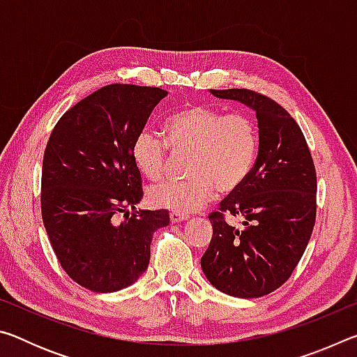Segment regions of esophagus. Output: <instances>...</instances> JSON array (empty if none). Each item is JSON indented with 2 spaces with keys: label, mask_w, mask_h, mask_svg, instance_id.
Returning a JSON list of instances; mask_svg holds the SVG:
<instances>
[{
  "label": "esophagus",
  "mask_w": 357,
  "mask_h": 357,
  "mask_svg": "<svg viewBox=\"0 0 357 357\" xmlns=\"http://www.w3.org/2000/svg\"><path fill=\"white\" fill-rule=\"evenodd\" d=\"M187 219H189V215H185V214H181V213H172V214H170V220H172V223L184 222V220H187Z\"/></svg>",
  "instance_id": "esophagus-1"
}]
</instances>
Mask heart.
Listing matches in <instances>:
<instances>
[{"label": "heart", "instance_id": "obj_1", "mask_svg": "<svg viewBox=\"0 0 357 357\" xmlns=\"http://www.w3.org/2000/svg\"><path fill=\"white\" fill-rule=\"evenodd\" d=\"M167 142L142 130L132 143V160L148 179L164 174L168 148L189 154L184 181H165L149 189L157 208L189 214L202 209L214 195L238 190L249 176L258 153V129L244 114H225L206 105H189L168 118Z\"/></svg>", "mask_w": 357, "mask_h": 357}]
</instances>
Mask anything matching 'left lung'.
<instances>
[{"label": "left lung", "instance_id": "left-lung-1", "mask_svg": "<svg viewBox=\"0 0 357 357\" xmlns=\"http://www.w3.org/2000/svg\"><path fill=\"white\" fill-rule=\"evenodd\" d=\"M255 112L258 155L244 184L209 214L213 239L202 257L211 285L234 298L282 287L309 244L317 215V173L299 126L273 99L250 89H209ZM225 215L239 216L241 227Z\"/></svg>", "mask_w": 357, "mask_h": 357}]
</instances>
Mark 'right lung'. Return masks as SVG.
<instances>
[{
  "label": "right lung",
  "mask_w": 357,
  "mask_h": 357,
  "mask_svg": "<svg viewBox=\"0 0 357 357\" xmlns=\"http://www.w3.org/2000/svg\"><path fill=\"white\" fill-rule=\"evenodd\" d=\"M167 96L160 88L108 84L69 108L47 143L42 219L63 269L91 291H119L140 279L153 234L170 223L165 209L128 215L143 198L132 143Z\"/></svg>",
  "instance_id": "1"
}]
</instances>
